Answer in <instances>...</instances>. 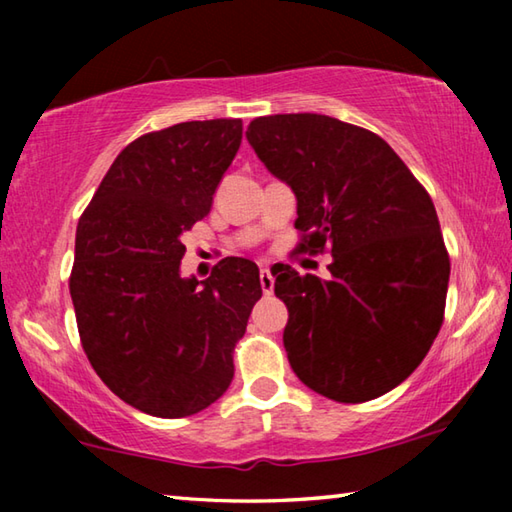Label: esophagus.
I'll use <instances>...</instances> for the list:
<instances>
[{
	"label": "esophagus",
	"mask_w": 512,
	"mask_h": 512,
	"mask_svg": "<svg viewBox=\"0 0 512 512\" xmlns=\"http://www.w3.org/2000/svg\"><path fill=\"white\" fill-rule=\"evenodd\" d=\"M259 284H262V291L266 293V296H271L273 287H275V280H273V275H271V271H268V268H262V271H259Z\"/></svg>",
	"instance_id": "34e87169"
}]
</instances>
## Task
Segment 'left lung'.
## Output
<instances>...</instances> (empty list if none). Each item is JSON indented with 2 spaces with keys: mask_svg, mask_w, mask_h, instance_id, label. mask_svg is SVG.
<instances>
[{
  "mask_svg": "<svg viewBox=\"0 0 512 512\" xmlns=\"http://www.w3.org/2000/svg\"><path fill=\"white\" fill-rule=\"evenodd\" d=\"M246 137L296 194L300 250L334 257L332 280L289 264L273 271L293 372L334 402L393 391L427 357L445 314L449 255L427 189L379 135L341 119L257 117Z\"/></svg>",
  "mask_w": 512,
  "mask_h": 512,
  "instance_id": "obj_1",
  "label": "left lung"
}]
</instances>
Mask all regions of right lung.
Instances as JSON below:
<instances>
[{
  "instance_id": "obj_1",
  "label": "right lung",
  "mask_w": 512,
  "mask_h": 512,
  "mask_svg": "<svg viewBox=\"0 0 512 512\" xmlns=\"http://www.w3.org/2000/svg\"><path fill=\"white\" fill-rule=\"evenodd\" d=\"M241 119L183 121L137 137L76 228L69 275L83 350L103 384L155 418H185L228 391L237 341L262 298L257 264L225 257L180 277V237L210 214Z\"/></svg>"
}]
</instances>
